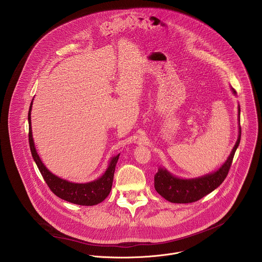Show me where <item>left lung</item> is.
<instances>
[{"label": "left lung", "mask_w": 262, "mask_h": 262, "mask_svg": "<svg viewBox=\"0 0 262 262\" xmlns=\"http://www.w3.org/2000/svg\"><path fill=\"white\" fill-rule=\"evenodd\" d=\"M233 93L236 94L234 89ZM238 121H239V134L235 146L231 151L229 157L224 164L216 171L206 174L201 178L183 180L172 176L165 168H159L157 173L154 176V187L156 191L165 200L170 203L177 204H187L193 203L214 189L219 187L224 182L230 166L233 161L234 154L240 143L241 139V127H240V107H238Z\"/></svg>", "instance_id": "obj_1"}]
</instances>
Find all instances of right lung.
<instances>
[{
	"instance_id": "obj_1",
	"label": "right lung",
	"mask_w": 262,
	"mask_h": 262,
	"mask_svg": "<svg viewBox=\"0 0 262 262\" xmlns=\"http://www.w3.org/2000/svg\"><path fill=\"white\" fill-rule=\"evenodd\" d=\"M32 103L30 104L29 113H28V122H29V144L32 157L34 161L37 164L38 169L40 173L42 174L45 183L51 189V191L57 195L58 198L76 204L80 206H94L97 204H100L103 202L110 193L112 188L113 179H114V172L115 167L117 164V161L119 159V155L114 156L107 170L105 173L98 180L86 183V184H75L68 182L66 180H62L56 176H54L52 172H50L46 166L42 163L37 151L35 149L33 137H32V129H31V109H32Z\"/></svg>"
}]
</instances>
